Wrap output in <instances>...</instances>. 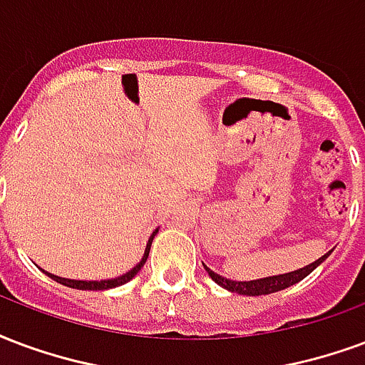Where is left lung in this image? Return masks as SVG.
I'll return each instance as SVG.
<instances>
[{
  "mask_svg": "<svg viewBox=\"0 0 365 365\" xmlns=\"http://www.w3.org/2000/svg\"><path fill=\"white\" fill-rule=\"evenodd\" d=\"M333 251V250H331ZM331 251L325 253L323 257H319L317 261H313L309 265L302 267L298 271L292 272H284V274H274V277H267V279H257V280H230V279H224L220 274H217L215 271H210L209 267H205V271L209 272V277L218 286H222L226 290H230V292L236 294H244V296H263V294H272V292H279V290H284L288 286L296 284L299 280H304L312 271H315L317 267L325 261L329 255H331Z\"/></svg>",
  "mask_w": 365,
  "mask_h": 365,
  "instance_id": "left-lung-1",
  "label": "left lung"
}]
</instances>
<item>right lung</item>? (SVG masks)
I'll return each mask as SVG.
<instances>
[{
  "mask_svg": "<svg viewBox=\"0 0 365 365\" xmlns=\"http://www.w3.org/2000/svg\"><path fill=\"white\" fill-rule=\"evenodd\" d=\"M158 230L153 232V236H150V240H148L147 247H145V255H143V259L137 263V265L131 269L129 272H125V274H121V277H115V279H108V280H71V279H61V277H56V274H52V272L44 271L50 279H53L56 282H59V284L63 286H69V288H77V290H108V288H115V286H121L125 284V282H129V280L133 279L137 272L141 271V267L145 265V261H147L148 257V251H150V244H153V237H155V234Z\"/></svg>",
  "mask_w": 365,
  "mask_h": 365,
  "instance_id": "add662e5",
  "label": "right lung"
}]
</instances>
